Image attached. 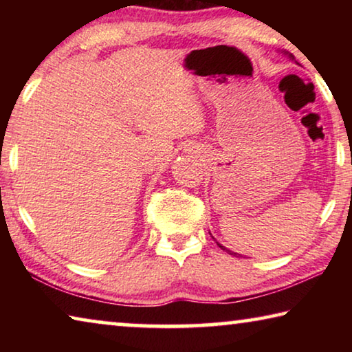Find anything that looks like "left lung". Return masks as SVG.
<instances>
[{
  "label": "left lung",
  "mask_w": 352,
  "mask_h": 352,
  "mask_svg": "<svg viewBox=\"0 0 352 352\" xmlns=\"http://www.w3.org/2000/svg\"><path fill=\"white\" fill-rule=\"evenodd\" d=\"M290 57H292V58H294V56H292V54H290ZM217 245H219L220 248H222V250H226V252H228L230 254H233V256H237V253H234V252H231V250H228V248H225L223 245H220V243H217ZM239 256H241V254H239Z\"/></svg>",
  "instance_id": "obj_1"
}]
</instances>
